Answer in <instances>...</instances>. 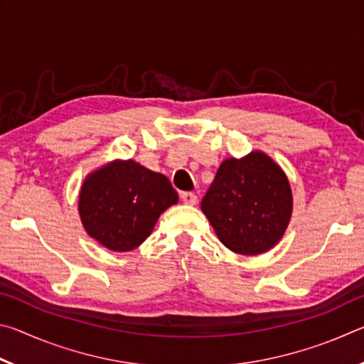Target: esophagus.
I'll use <instances>...</instances> for the list:
<instances>
[{
	"label": "esophagus",
	"mask_w": 364,
	"mask_h": 364,
	"mask_svg": "<svg viewBox=\"0 0 364 364\" xmlns=\"http://www.w3.org/2000/svg\"><path fill=\"white\" fill-rule=\"evenodd\" d=\"M181 200L188 205H196L197 204V196L194 193H181Z\"/></svg>",
	"instance_id": "obj_1"
}]
</instances>
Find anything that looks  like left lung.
Here are the masks:
<instances>
[{
  "mask_svg": "<svg viewBox=\"0 0 364 364\" xmlns=\"http://www.w3.org/2000/svg\"><path fill=\"white\" fill-rule=\"evenodd\" d=\"M202 212L228 249L257 255L279 242L292 213L291 186L268 156L226 159L200 202Z\"/></svg>",
  "mask_w": 364,
  "mask_h": 364,
  "instance_id": "obj_1",
  "label": "left lung"
}]
</instances>
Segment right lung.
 Segmentation results:
<instances>
[{"label": "right lung", "mask_w": 364, "mask_h": 364, "mask_svg": "<svg viewBox=\"0 0 364 364\" xmlns=\"http://www.w3.org/2000/svg\"><path fill=\"white\" fill-rule=\"evenodd\" d=\"M176 202L167 176L127 160L86 178L78 208L91 237L110 250L128 252L146 241L160 213Z\"/></svg>", "instance_id": "right-lung-1"}]
</instances>
